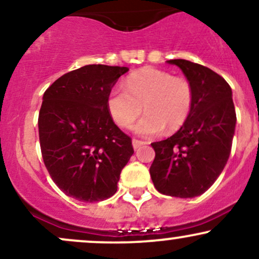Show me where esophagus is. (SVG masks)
Segmentation results:
<instances>
[{
	"instance_id": "obj_1",
	"label": "esophagus",
	"mask_w": 259,
	"mask_h": 259,
	"mask_svg": "<svg viewBox=\"0 0 259 259\" xmlns=\"http://www.w3.org/2000/svg\"><path fill=\"white\" fill-rule=\"evenodd\" d=\"M146 144V142L145 141H141V140H138V139H134L133 140V146H134V148H139V147H141L142 145H145Z\"/></svg>"
}]
</instances>
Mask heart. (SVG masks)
<instances>
[{
  "instance_id": "obj_1",
  "label": "heart",
  "mask_w": 259,
  "mask_h": 259,
  "mask_svg": "<svg viewBox=\"0 0 259 259\" xmlns=\"http://www.w3.org/2000/svg\"><path fill=\"white\" fill-rule=\"evenodd\" d=\"M124 88L115 86L107 97V108L112 119L121 127H129L141 114H146L135 126L144 136L158 135L168 127L177 130L190 118L195 92L185 78L156 68H145L132 74Z\"/></svg>"
}]
</instances>
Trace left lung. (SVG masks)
<instances>
[{
    "instance_id": "obj_1",
    "label": "left lung",
    "mask_w": 259,
    "mask_h": 259,
    "mask_svg": "<svg viewBox=\"0 0 259 259\" xmlns=\"http://www.w3.org/2000/svg\"><path fill=\"white\" fill-rule=\"evenodd\" d=\"M183 70L195 92L190 118L170 138L152 142L150 168L153 185L163 195L192 198L206 192L227 164L236 124L231 88L204 65L169 59Z\"/></svg>"
}]
</instances>
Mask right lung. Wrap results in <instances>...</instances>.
<instances>
[{"label":"right lung","mask_w":259,"mask_h":259,"mask_svg":"<svg viewBox=\"0 0 259 259\" xmlns=\"http://www.w3.org/2000/svg\"><path fill=\"white\" fill-rule=\"evenodd\" d=\"M127 70L84 65L45 91L38 113L41 154L52 180L69 197L99 202L117 192L134 148L132 138L113 121L107 97Z\"/></svg>","instance_id":"1"}]
</instances>
